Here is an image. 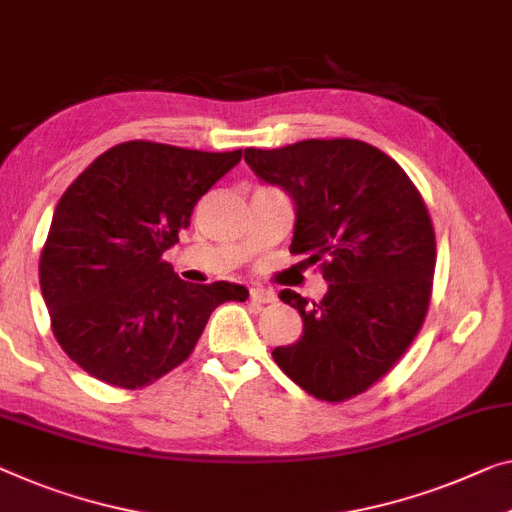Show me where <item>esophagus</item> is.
I'll return each mask as SVG.
<instances>
[{"label":"esophagus","instance_id":"34e87169","mask_svg":"<svg viewBox=\"0 0 512 512\" xmlns=\"http://www.w3.org/2000/svg\"><path fill=\"white\" fill-rule=\"evenodd\" d=\"M250 299L255 303H273L276 301V292L273 289H266V287H253L250 289Z\"/></svg>","mask_w":512,"mask_h":512}]
</instances>
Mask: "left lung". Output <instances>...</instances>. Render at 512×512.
<instances>
[{
  "label": "left lung",
  "mask_w": 512,
  "mask_h": 512,
  "mask_svg": "<svg viewBox=\"0 0 512 512\" xmlns=\"http://www.w3.org/2000/svg\"><path fill=\"white\" fill-rule=\"evenodd\" d=\"M259 179L292 197L294 255L322 262L324 299L282 289L299 310L301 338L273 361L317 400L354 398L386 375L423 326L432 294V220L391 156L361 140H303L246 149Z\"/></svg>",
  "instance_id": "left-lung-1"
}]
</instances>
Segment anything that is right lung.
<instances>
[{
	"mask_svg": "<svg viewBox=\"0 0 512 512\" xmlns=\"http://www.w3.org/2000/svg\"><path fill=\"white\" fill-rule=\"evenodd\" d=\"M241 160L121 142L75 179L52 216L38 276L61 349L91 377L142 388L186 361L234 282L193 285L163 262L195 204Z\"/></svg>",
	"mask_w": 512,
	"mask_h": 512,
	"instance_id": "add662e5",
	"label": "right lung"
}]
</instances>
